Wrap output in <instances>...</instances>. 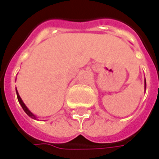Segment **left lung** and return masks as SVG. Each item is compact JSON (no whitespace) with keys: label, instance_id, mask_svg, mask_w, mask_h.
Here are the masks:
<instances>
[{"label":"left lung","instance_id":"left-lung-1","mask_svg":"<svg viewBox=\"0 0 159 159\" xmlns=\"http://www.w3.org/2000/svg\"><path fill=\"white\" fill-rule=\"evenodd\" d=\"M144 89H146V81H145V80H144Z\"/></svg>","mask_w":159,"mask_h":159}]
</instances>
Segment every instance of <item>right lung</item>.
I'll list each match as a JSON object with an SVG mask.
<instances>
[{
    "label": "right lung",
    "instance_id": "obj_1",
    "mask_svg": "<svg viewBox=\"0 0 159 159\" xmlns=\"http://www.w3.org/2000/svg\"><path fill=\"white\" fill-rule=\"evenodd\" d=\"M16 94H17V98H18V101H19L20 105V106H21V107H22V109L24 110V111H25V112H26V113H27V114L28 115V116H29L30 118H32V119H37L35 115L34 114V113H33V112H32V111H30V110H29L28 108H27V106H26V105L24 104V102L22 101L21 98L20 97V95H19V93H18V91H17V89H16Z\"/></svg>",
    "mask_w": 159,
    "mask_h": 159
}]
</instances>
